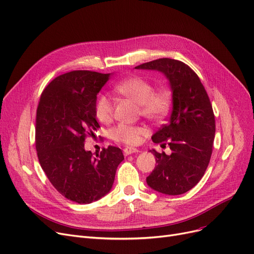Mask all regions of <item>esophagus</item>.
Wrapping results in <instances>:
<instances>
[{
	"mask_svg": "<svg viewBox=\"0 0 254 254\" xmlns=\"http://www.w3.org/2000/svg\"><path fill=\"white\" fill-rule=\"evenodd\" d=\"M139 151L137 148H134V147H126L124 148V153L126 156L127 155H130V154H135V153H138Z\"/></svg>",
	"mask_w": 254,
	"mask_h": 254,
	"instance_id": "34e87169",
	"label": "esophagus"
}]
</instances>
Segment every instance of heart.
Masks as SVG:
<instances>
[{"label": "heart", "mask_w": 254, "mask_h": 254, "mask_svg": "<svg viewBox=\"0 0 254 254\" xmlns=\"http://www.w3.org/2000/svg\"><path fill=\"white\" fill-rule=\"evenodd\" d=\"M118 95L134 101L138 105L141 116L151 120H161L171 109L172 97L165 89L154 90L151 81L140 76H132L121 80L113 87ZM114 100L107 94H98L95 99V115L101 122H109L114 114ZM146 134L143 126L119 124L113 127L109 135L114 141L127 145H137Z\"/></svg>", "instance_id": "1"}]
</instances>
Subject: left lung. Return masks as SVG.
Instances as JSON below:
<instances>
[{"label": "left lung", "mask_w": 254, "mask_h": 254, "mask_svg": "<svg viewBox=\"0 0 254 254\" xmlns=\"http://www.w3.org/2000/svg\"><path fill=\"white\" fill-rule=\"evenodd\" d=\"M136 69L164 73L173 91L171 118L152 137L162 147L170 146L172 154L151 151L157 165L146 182L165 194L184 193L202 179L212 154L215 120L208 94L198 75L183 62L159 59Z\"/></svg>", "instance_id": "obj_1"}]
</instances>
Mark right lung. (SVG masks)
<instances>
[{"label":"right lung","instance_id":"1","mask_svg":"<svg viewBox=\"0 0 254 254\" xmlns=\"http://www.w3.org/2000/svg\"><path fill=\"white\" fill-rule=\"evenodd\" d=\"M110 74L76 70L55 77L43 91L36 109L35 148L40 164L64 198L89 204L107 194L125 157L109 145L96 156L84 140L99 128L95 99Z\"/></svg>","mask_w":254,"mask_h":254}]
</instances>
